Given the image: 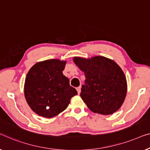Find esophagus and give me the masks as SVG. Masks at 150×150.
Wrapping results in <instances>:
<instances>
[{"label": "esophagus", "instance_id": "1", "mask_svg": "<svg viewBox=\"0 0 150 150\" xmlns=\"http://www.w3.org/2000/svg\"><path fill=\"white\" fill-rule=\"evenodd\" d=\"M76 90H77L78 94H79L80 93H81V87H78V88H76Z\"/></svg>", "mask_w": 150, "mask_h": 150}]
</instances>
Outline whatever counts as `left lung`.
<instances>
[{
  "mask_svg": "<svg viewBox=\"0 0 150 150\" xmlns=\"http://www.w3.org/2000/svg\"><path fill=\"white\" fill-rule=\"evenodd\" d=\"M73 60L85 73V84L80 96L90 110L103 115L117 111L127 92L126 76L119 65L101 56L90 58L74 57Z\"/></svg>",
  "mask_w": 150,
  "mask_h": 150,
  "instance_id": "1",
  "label": "left lung"
}]
</instances>
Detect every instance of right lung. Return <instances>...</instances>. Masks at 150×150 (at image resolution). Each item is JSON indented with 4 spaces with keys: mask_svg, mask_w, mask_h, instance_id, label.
I'll use <instances>...</instances> for the list:
<instances>
[{
    "mask_svg": "<svg viewBox=\"0 0 150 150\" xmlns=\"http://www.w3.org/2000/svg\"><path fill=\"white\" fill-rule=\"evenodd\" d=\"M66 60L50 59L37 62L26 75L24 96L30 109L40 116L51 118L67 108L77 92L63 75Z\"/></svg>",
    "mask_w": 150,
    "mask_h": 150,
    "instance_id": "obj_1",
    "label": "right lung"
}]
</instances>
